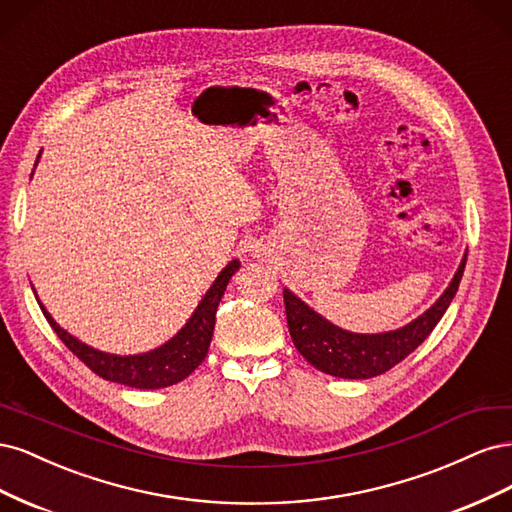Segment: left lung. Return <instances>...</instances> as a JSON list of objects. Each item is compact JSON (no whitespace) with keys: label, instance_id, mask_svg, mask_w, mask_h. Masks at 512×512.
<instances>
[{"label":"left lung","instance_id":"8db88e82","mask_svg":"<svg viewBox=\"0 0 512 512\" xmlns=\"http://www.w3.org/2000/svg\"><path fill=\"white\" fill-rule=\"evenodd\" d=\"M466 260L468 254L463 256L453 282L448 284L442 297L425 314L406 324V327L389 333L363 335L339 329L327 318L316 314L299 297H294L288 288H284L286 320L294 348L303 354V359L309 365L335 378L363 380L384 374V371L404 361L436 329L448 305L455 299L463 269H466Z\"/></svg>","mask_w":512,"mask_h":512}]
</instances>
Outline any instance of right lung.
Masks as SVG:
<instances>
[{
  "mask_svg": "<svg viewBox=\"0 0 512 512\" xmlns=\"http://www.w3.org/2000/svg\"><path fill=\"white\" fill-rule=\"evenodd\" d=\"M239 267V260L228 262L226 269H222V273L215 277V282L207 290L203 301L198 303L192 318L185 322V327L173 339H168L164 346L145 354L117 356L100 352L61 329L42 303L40 309L61 342L100 378L119 382L123 386H132V389H164V386L177 384L188 378L205 361L215 329V312H218V305L224 297L230 277L237 273Z\"/></svg>",
  "mask_w": 512,
  "mask_h": 512,
  "instance_id": "right-lung-1",
  "label": "right lung"
}]
</instances>
